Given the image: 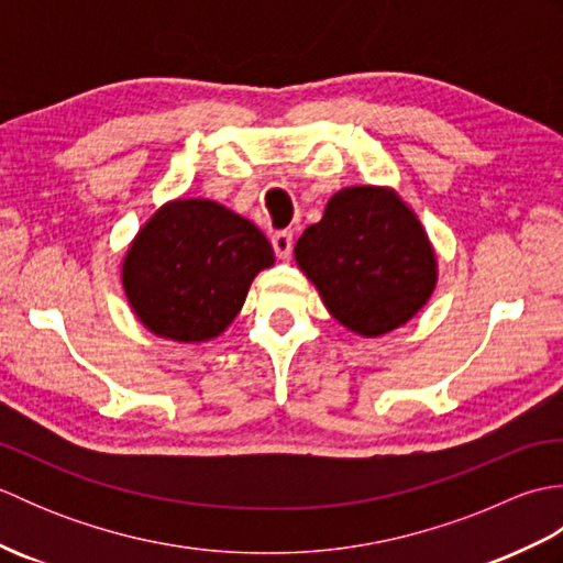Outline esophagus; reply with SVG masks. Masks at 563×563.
Segmentation results:
<instances>
[{"label": "esophagus", "mask_w": 563, "mask_h": 563, "mask_svg": "<svg viewBox=\"0 0 563 563\" xmlns=\"http://www.w3.org/2000/svg\"><path fill=\"white\" fill-rule=\"evenodd\" d=\"M271 244L275 249V256H278V258H290V254H292V232H288V230L275 232L271 236Z\"/></svg>", "instance_id": "1"}]
</instances>
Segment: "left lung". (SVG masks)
I'll list each match as a JSON object with an SVG mask.
<instances>
[{"mask_svg": "<svg viewBox=\"0 0 563 563\" xmlns=\"http://www.w3.org/2000/svg\"><path fill=\"white\" fill-rule=\"evenodd\" d=\"M297 266L343 327L379 336L406 324L435 288L421 222L387 188H345L295 244Z\"/></svg>", "mask_w": 563, "mask_h": 563, "instance_id": "8db88e82", "label": "left lung"}]
</instances>
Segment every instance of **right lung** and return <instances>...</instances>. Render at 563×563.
<instances>
[{
	"label": "right lung",
	"mask_w": 563,
	"mask_h": 563,
	"mask_svg": "<svg viewBox=\"0 0 563 563\" xmlns=\"http://www.w3.org/2000/svg\"><path fill=\"white\" fill-rule=\"evenodd\" d=\"M273 246L254 222L212 200H174L152 214L123 261L142 324L172 341H208L232 324Z\"/></svg>",
	"instance_id": "right-lung-1"
}]
</instances>
